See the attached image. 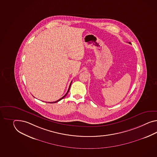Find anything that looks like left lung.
I'll use <instances>...</instances> for the list:
<instances>
[{"mask_svg":"<svg viewBox=\"0 0 157 157\" xmlns=\"http://www.w3.org/2000/svg\"><path fill=\"white\" fill-rule=\"evenodd\" d=\"M129 44H131V43H130V42H129Z\"/></svg>","mask_w":157,"mask_h":157,"instance_id":"1","label":"left lung"}]
</instances>
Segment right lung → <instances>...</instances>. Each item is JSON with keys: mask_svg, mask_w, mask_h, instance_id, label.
Masks as SVG:
<instances>
[{"mask_svg": "<svg viewBox=\"0 0 157 157\" xmlns=\"http://www.w3.org/2000/svg\"><path fill=\"white\" fill-rule=\"evenodd\" d=\"M71 83H72V81H71V82L70 83V86H69V90H68V91H67V93L65 94V95L63 96L62 98H61V99H59V100H57V101H54V102H49V103H57L58 101H60L62 99H63L64 98H65V96H66L67 95V94H68V92H69V90H70V86H71Z\"/></svg>", "mask_w": 157, "mask_h": 157, "instance_id": "add662e5", "label": "right lung"}]
</instances>
